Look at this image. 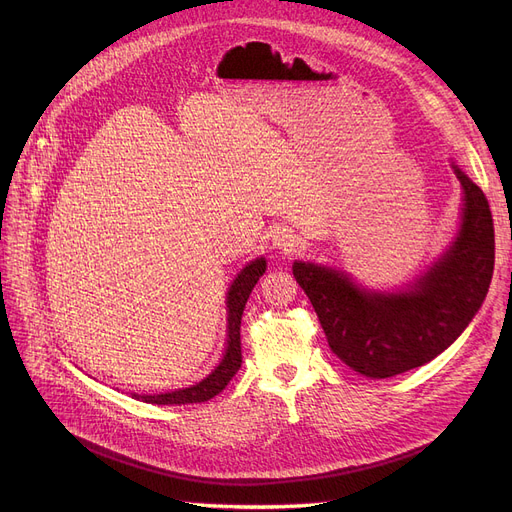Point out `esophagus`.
<instances>
[{"label": "esophagus", "mask_w": 512, "mask_h": 512, "mask_svg": "<svg viewBox=\"0 0 512 512\" xmlns=\"http://www.w3.org/2000/svg\"><path fill=\"white\" fill-rule=\"evenodd\" d=\"M272 242H274L276 249L290 253V251H294V249L299 247L301 238H299L297 234H294L290 228H278V230L274 232V236H272Z\"/></svg>", "instance_id": "obj_1"}]
</instances>
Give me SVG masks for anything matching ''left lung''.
I'll return each mask as SVG.
<instances>
[{
  "label": "left lung",
  "mask_w": 512,
  "mask_h": 512,
  "mask_svg": "<svg viewBox=\"0 0 512 512\" xmlns=\"http://www.w3.org/2000/svg\"><path fill=\"white\" fill-rule=\"evenodd\" d=\"M454 174L465 191L461 232L411 290L365 292L330 267L292 265L332 353L367 378H392L436 359L463 334L486 299L494 274L490 203L465 172L454 166Z\"/></svg>",
  "instance_id": "obj_1"
}]
</instances>
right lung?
<instances>
[{"mask_svg":"<svg viewBox=\"0 0 512 512\" xmlns=\"http://www.w3.org/2000/svg\"><path fill=\"white\" fill-rule=\"evenodd\" d=\"M265 259H255L251 261L245 270L238 274L234 284L230 286L228 292V346H226V355L222 363L215 367L207 378L191 388L176 390V392H166V394H149L141 396L134 394V398H141L145 402H151V405H188V402H205L213 398L215 394H220L230 380L234 378V373L240 369L242 363V351H240V317L242 311H245L247 299L251 290L255 288L257 280L265 272Z\"/></svg>","mask_w":512,"mask_h":512,"instance_id":"right-lung-1","label":"right lung"}]
</instances>
